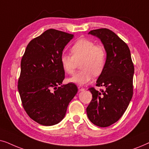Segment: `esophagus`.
Here are the masks:
<instances>
[{"label": "esophagus", "mask_w": 149, "mask_h": 149, "mask_svg": "<svg viewBox=\"0 0 149 149\" xmlns=\"http://www.w3.org/2000/svg\"><path fill=\"white\" fill-rule=\"evenodd\" d=\"M78 89H79V91H81L84 90V88H83V87H81V86H78Z\"/></svg>", "instance_id": "obj_1"}]
</instances>
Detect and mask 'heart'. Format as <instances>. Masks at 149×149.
I'll list each match as a JSON object with an SVG mask.
<instances>
[{
	"label": "heart",
	"mask_w": 149,
	"mask_h": 149,
	"mask_svg": "<svg viewBox=\"0 0 149 149\" xmlns=\"http://www.w3.org/2000/svg\"><path fill=\"white\" fill-rule=\"evenodd\" d=\"M72 56L62 54L60 64L65 72L71 74L74 72L80 62V71L69 78V82L77 85H85L92 79L93 74L99 76L104 70L107 54L105 48L96 45L92 40L82 38L75 42L70 49Z\"/></svg>",
	"instance_id": "1"
}]
</instances>
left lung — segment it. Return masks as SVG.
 Masks as SVG:
<instances>
[{
  "instance_id": "obj_1",
  "label": "left lung",
  "mask_w": 149,
  "mask_h": 149,
  "mask_svg": "<svg viewBox=\"0 0 149 149\" xmlns=\"http://www.w3.org/2000/svg\"><path fill=\"white\" fill-rule=\"evenodd\" d=\"M99 38L107 54V64L96 81L101 92L91 87L92 100L87 107L89 119L101 127H109L122 117L133 95L134 67L127 45L107 28L91 30Z\"/></svg>"
}]
</instances>
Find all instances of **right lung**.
Returning a JSON list of instances; mask_svg holds the SVG:
<instances>
[{"mask_svg": "<svg viewBox=\"0 0 149 149\" xmlns=\"http://www.w3.org/2000/svg\"><path fill=\"white\" fill-rule=\"evenodd\" d=\"M73 36L49 29L28 43L22 58L18 91L26 113L40 125L60 123L78 91L74 83L61 85L65 72L60 57Z\"/></svg>", "mask_w": 149, "mask_h": 149, "instance_id": "right-lung-1", "label": "right lung"}]
</instances>
